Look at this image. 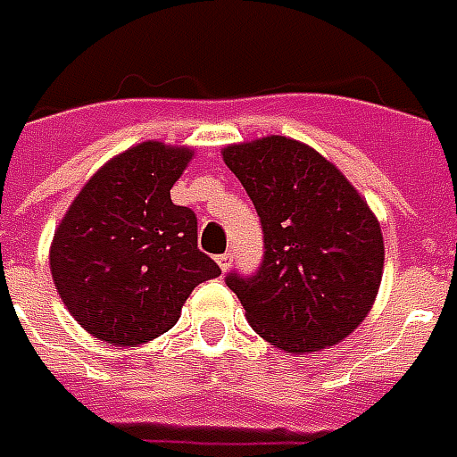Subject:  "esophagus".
Returning <instances> with one entry per match:
<instances>
[{
	"mask_svg": "<svg viewBox=\"0 0 457 457\" xmlns=\"http://www.w3.org/2000/svg\"><path fill=\"white\" fill-rule=\"evenodd\" d=\"M216 263H219V268H221V270H228V268H231V263H234V253H228V251H226V253L216 255Z\"/></svg>",
	"mask_w": 457,
	"mask_h": 457,
	"instance_id": "34e87169",
	"label": "esophagus"
}]
</instances>
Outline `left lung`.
<instances>
[{
  "instance_id": "1",
  "label": "left lung",
  "mask_w": 457,
  "mask_h": 457,
  "mask_svg": "<svg viewBox=\"0 0 457 457\" xmlns=\"http://www.w3.org/2000/svg\"><path fill=\"white\" fill-rule=\"evenodd\" d=\"M223 162L263 228L258 270L226 275L251 327L286 352L337 345L381 283L384 238L367 202L322 154L280 135L231 145Z\"/></svg>"
}]
</instances>
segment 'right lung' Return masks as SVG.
I'll return each mask as SVG.
<instances>
[{"mask_svg":"<svg viewBox=\"0 0 457 457\" xmlns=\"http://www.w3.org/2000/svg\"><path fill=\"white\" fill-rule=\"evenodd\" d=\"M187 147L142 142L110 160L63 216L51 275L68 312L93 337L140 345L164 335L194 287L221 275L199 251L196 213L171 204Z\"/></svg>","mask_w":457,"mask_h":457,"instance_id":"right-lung-1","label":"right lung"}]
</instances>
